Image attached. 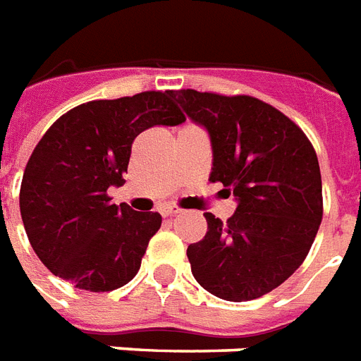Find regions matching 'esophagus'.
<instances>
[{
    "label": "esophagus",
    "mask_w": 361,
    "mask_h": 361,
    "mask_svg": "<svg viewBox=\"0 0 361 361\" xmlns=\"http://www.w3.org/2000/svg\"><path fill=\"white\" fill-rule=\"evenodd\" d=\"M183 212V209H178V207H162L160 209V214L162 216H178Z\"/></svg>",
    "instance_id": "34e87169"
}]
</instances>
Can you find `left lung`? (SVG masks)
Wrapping results in <instances>:
<instances>
[{"label": "left lung", "instance_id": "left-lung-1", "mask_svg": "<svg viewBox=\"0 0 361 361\" xmlns=\"http://www.w3.org/2000/svg\"><path fill=\"white\" fill-rule=\"evenodd\" d=\"M212 141L210 183L238 201L224 224L207 212V235L186 250L192 274L229 302L261 298L304 262L322 221L317 152L304 130L250 94L173 91Z\"/></svg>", "mask_w": 361, "mask_h": 361}]
</instances>
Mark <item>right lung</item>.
Masks as SVG:
<instances>
[{
	"label": "right lung",
	"mask_w": 361,
	"mask_h": 361,
	"mask_svg": "<svg viewBox=\"0 0 361 361\" xmlns=\"http://www.w3.org/2000/svg\"><path fill=\"white\" fill-rule=\"evenodd\" d=\"M184 121L173 91H143L80 104L46 130L25 166L20 214L31 247L54 276L91 293L134 278L162 216L117 207L108 188L125 183L141 132Z\"/></svg>",
	"instance_id": "1"
}]
</instances>
